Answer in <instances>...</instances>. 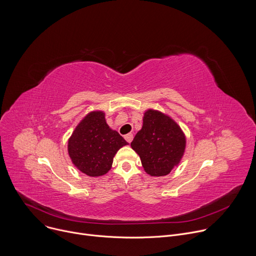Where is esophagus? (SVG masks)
I'll list each match as a JSON object with an SVG mask.
<instances>
[{
    "label": "esophagus",
    "mask_w": 256,
    "mask_h": 256,
    "mask_svg": "<svg viewBox=\"0 0 256 256\" xmlns=\"http://www.w3.org/2000/svg\"><path fill=\"white\" fill-rule=\"evenodd\" d=\"M132 138H134L132 134H128L124 136V138H126V140L128 142H130L132 140Z\"/></svg>",
    "instance_id": "1"
}]
</instances>
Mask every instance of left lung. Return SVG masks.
<instances>
[{
	"instance_id": "8db88e82",
	"label": "left lung",
	"mask_w": 256,
	"mask_h": 256,
	"mask_svg": "<svg viewBox=\"0 0 256 256\" xmlns=\"http://www.w3.org/2000/svg\"><path fill=\"white\" fill-rule=\"evenodd\" d=\"M186 136L168 116L148 109L142 130L130 146L140 156L144 171L151 176H164L177 166L184 154Z\"/></svg>"
}]
</instances>
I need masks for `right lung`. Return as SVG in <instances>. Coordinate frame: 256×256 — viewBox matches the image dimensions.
I'll use <instances>...</instances> for the list:
<instances>
[{"instance_id": "1", "label": "right lung", "mask_w": 256, "mask_h": 256, "mask_svg": "<svg viewBox=\"0 0 256 256\" xmlns=\"http://www.w3.org/2000/svg\"><path fill=\"white\" fill-rule=\"evenodd\" d=\"M128 142L108 126L102 112L88 114L68 142L70 158L80 171L97 177L110 170L116 152Z\"/></svg>"}]
</instances>
